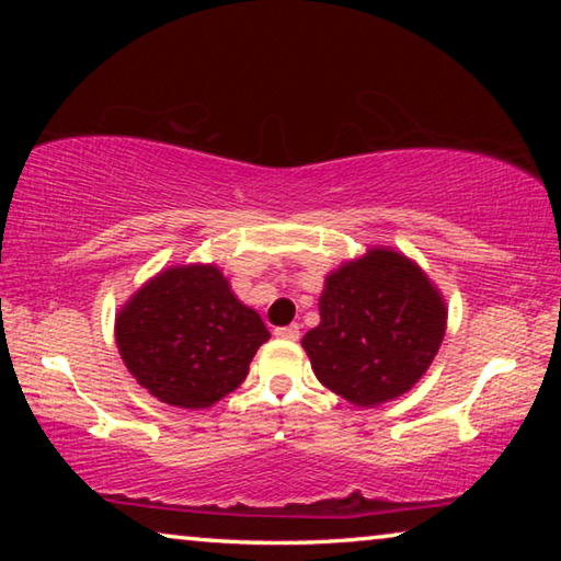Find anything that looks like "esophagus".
<instances>
[{
	"mask_svg": "<svg viewBox=\"0 0 561 561\" xmlns=\"http://www.w3.org/2000/svg\"><path fill=\"white\" fill-rule=\"evenodd\" d=\"M274 336L284 339V341H297V339H299V327H297V324L279 327V329H274Z\"/></svg>",
	"mask_w": 561,
	"mask_h": 561,
	"instance_id": "obj_1",
	"label": "esophagus"
}]
</instances>
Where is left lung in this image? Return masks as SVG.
Returning a JSON list of instances; mask_svg holds the SVG:
<instances>
[{"label":"left lung","instance_id":"8db88e82","mask_svg":"<svg viewBox=\"0 0 561 561\" xmlns=\"http://www.w3.org/2000/svg\"><path fill=\"white\" fill-rule=\"evenodd\" d=\"M319 327L301 346L329 391L354 405L393 401L417 383L448 324L440 291L405 254L376 247L324 282Z\"/></svg>","mask_w":561,"mask_h":561}]
</instances>
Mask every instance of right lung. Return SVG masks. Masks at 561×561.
Here are the masks:
<instances>
[{
	"label": "right lung",
	"mask_w": 561,
	"mask_h": 561,
	"mask_svg": "<svg viewBox=\"0 0 561 561\" xmlns=\"http://www.w3.org/2000/svg\"><path fill=\"white\" fill-rule=\"evenodd\" d=\"M270 339L260 314L234 297L215 264L163 270L123 304L116 344L150 396L201 411L232 393Z\"/></svg>",
	"instance_id": "1"
}]
</instances>
